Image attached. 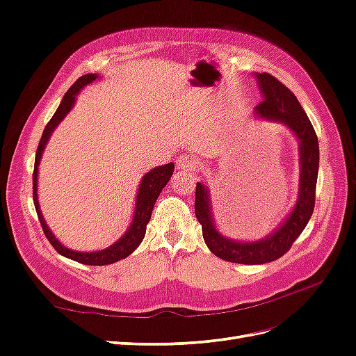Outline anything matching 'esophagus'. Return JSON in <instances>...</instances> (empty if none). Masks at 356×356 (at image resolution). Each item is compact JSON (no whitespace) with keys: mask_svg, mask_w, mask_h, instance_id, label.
<instances>
[{"mask_svg":"<svg viewBox=\"0 0 356 356\" xmlns=\"http://www.w3.org/2000/svg\"><path fill=\"white\" fill-rule=\"evenodd\" d=\"M195 166H196V161L188 156H179L177 159V168L181 172H190Z\"/></svg>","mask_w":356,"mask_h":356,"instance_id":"esophagus-1","label":"esophagus"}]
</instances>
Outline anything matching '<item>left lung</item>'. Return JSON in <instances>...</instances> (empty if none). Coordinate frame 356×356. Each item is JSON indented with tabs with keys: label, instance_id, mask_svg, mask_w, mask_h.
I'll list each match as a JSON object with an SVG mask.
<instances>
[{
	"label": "left lung",
	"instance_id": "8db88e82",
	"mask_svg": "<svg viewBox=\"0 0 356 356\" xmlns=\"http://www.w3.org/2000/svg\"><path fill=\"white\" fill-rule=\"evenodd\" d=\"M255 79L263 95L254 108V117L282 123L298 141L300 179L293 211L277 227L258 241H234L218 232L213 221L209 188L197 182L195 212L202 224L203 239L209 251L225 261L238 264H264L282 257L307 225L315 208V190L319 169V145L315 129L300 102L288 88L267 72H257Z\"/></svg>",
	"mask_w": 356,
	"mask_h": 356
}]
</instances>
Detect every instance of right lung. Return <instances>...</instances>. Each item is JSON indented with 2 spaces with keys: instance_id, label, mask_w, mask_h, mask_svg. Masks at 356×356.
<instances>
[{
  "instance_id": "add662e5",
  "label": "right lung",
  "mask_w": 356,
  "mask_h": 356,
  "mask_svg": "<svg viewBox=\"0 0 356 356\" xmlns=\"http://www.w3.org/2000/svg\"><path fill=\"white\" fill-rule=\"evenodd\" d=\"M99 75L96 74H86L81 75V77L75 81L68 92L63 96V99L60 105L58 106L56 113L53 114L50 118V122L47 123L44 132H42V136L40 139V144L37 148V154H35V165H34V175H32V184H34V204H35V211L38 215V220L41 222L42 232H44L46 238L51 243V246L55 250L67 258H71V260L81 263V264H88V266H105V264H113L115 261H120L123 258L131 255L136 248L141 245L145 230H147V224L149 222V218H152V212L154 208V203L160 195V191L165 188V186L169 182L172 174H174L175 165L174 163H168L163 166H157L152 169L149 172L143 177L141 184L138 187L136 193V199H135V212H134V218L131 225H129L124 234L117 242L110 245L105 250L99 251H92V252H81V251H74L71 248H67L65 245H62L60 241L56 238L55 234L51 233L50 227L47 225L44 217H42L41 209H40V202H38V166H40V160L42 157V153H44V148L49 143V139L51 134L55 132V129L59 126V123L67 117V114L74 108L75 105V98L83 90L86 86L93 83L95 80H98Z\"/></svg>"
}]
</instances>
